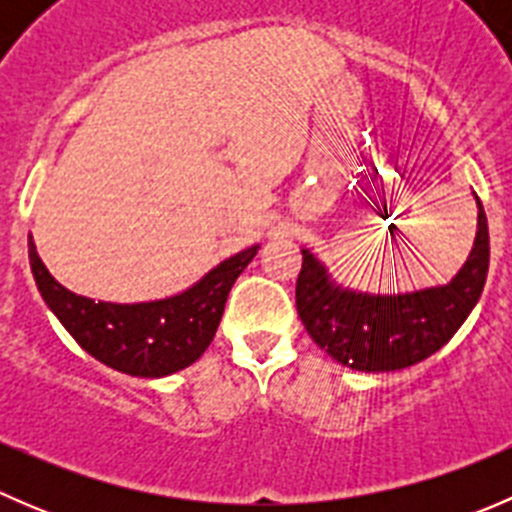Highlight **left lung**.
Returning <instances> with one entry per match:
<instances>
[{"label": "left lung", "mask_w": 512, "mask_h": 512, "mask_svg": "<svg viewBox=\"0 0 512 512\" xmlns=\"http://www.w3.org/2000/svg\"><path fill=\"white\" fill-rule=\"evenodd\" d=\"M478 205L473 250L451 282L414 292L374 294L344 287L322 260L302 250L297 312L319 349L356 371H399L436 354L473 312L488 277L490 240Z\"/></svg>", "instance_id": "obj_1"}]
</instances>
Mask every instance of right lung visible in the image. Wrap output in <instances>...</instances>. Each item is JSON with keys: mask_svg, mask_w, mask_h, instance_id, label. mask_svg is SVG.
<instances>
[{"mask_svg": "<svg viewBox=\"0 0 512 512\" xmlns=\"http://www.w3.org/2000/svg\"><path fill=\"white\" fill-rule=\"evenodd\" d=\"M260 245L227 257L193 287L151 302H101L51 277L29 235V265L46 307L101 364L141 379H163L205 354L223 319L227 294Z\"/></svg>", "mask_w": 512, "mask_h": 512, "instance_id": "right-lung-1", "label": "right lung"}]
</instances>
